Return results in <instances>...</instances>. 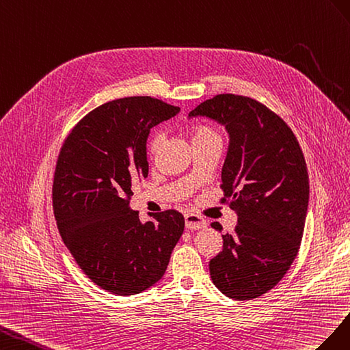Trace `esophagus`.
Here are the masks:
<instances>
[{"label":"esophagus","instance_id":"obj_1","mask_svg":"<svg viewBox=\"0 0 350 350\" xmlns=\"http://www.w3.org/2000/svg\"><path fill=\"white\" fill-rule=\"evenodd\" d=\"M185 224L187 230H199L206 227L205 219L196 214H185Z\"/></svg>","mask_w":350,"mask_h":350}]
</instances>
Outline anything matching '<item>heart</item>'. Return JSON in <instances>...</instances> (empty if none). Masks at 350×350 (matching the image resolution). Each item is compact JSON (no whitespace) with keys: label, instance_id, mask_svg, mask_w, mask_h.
<instances>
[{"label":"heart","instance_id":"obj_1","mask_svg":"<svg viewBox=\"0 0 350 350\" xmlns=\"http://www.w3.org/2000/svg\"><path fill=\"white\" fill-rule=\"evenodd\" d=\"M191 139L192 142H198V141H209V139H219L218 132L215 131L214 127L211 126H205V124H199L192 127L191 131ZM163 142V133L157 132L152 135L151 141H149V152L155 154L157 149L159 148Z\"/></svg>","mask_w":350,"mask_h":350}]
</instances>
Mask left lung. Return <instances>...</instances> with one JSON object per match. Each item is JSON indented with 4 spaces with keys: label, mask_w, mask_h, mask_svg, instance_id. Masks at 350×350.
I'll use <instances>...</instances> for the list:
<instances>
[{
    "label": "left lung",
    "mask_w": 350,
    "mask_h": 350,
    "mask_svg": "<svg viewBox=\"0 0 350 350\" xmlns=\"http://www.w3.org/2000/svg\"><path fill=\"white\" fill-rule=\"evenodd\" d=\"M189 117H206L228 133L221 187L237 224L209 261L211 280L230 299L258 297L282 280L301 246L309 202L302 149L280 117L247 96L217 95Z\"/></svg>",
    "instance_id": "8db88e82"
}]
</instances>
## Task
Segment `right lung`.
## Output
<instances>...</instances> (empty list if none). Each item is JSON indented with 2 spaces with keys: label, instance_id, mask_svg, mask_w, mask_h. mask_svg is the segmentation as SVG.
I'll return each mask as SVG.
<instances>
[{
  "label": "right lung",
  "instance_id": "1",
  "mask_svg": "<svg viewBox=\"0 0 350 350\" xmlns=\"http://www.w3.org/2000/svg\"><path fill=\"white\" fill-rule=\"evenodd\" d=\"M180 108L151 96L120 98L85 116L59 152L53 204L59 234L83 273L104 291L137 295L161 280L185 228L174 209L141 221L129 205L148 177L151 129Z\"/></svg>",
  "mask_w": 350,
  "mask_h": 350
}]
</instances>
